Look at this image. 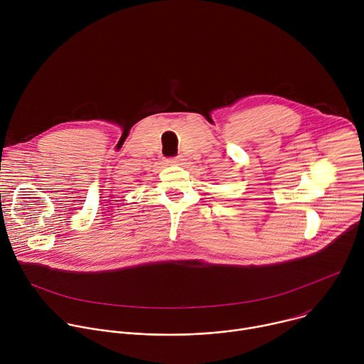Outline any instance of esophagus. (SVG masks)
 I'll return each mask as SVG.
<instances>
[{
  "instance_id": "obj_1",
  "label": "esophagus",
  "mask_w": 364,
  "mask_h": 364,
  "mask_svg": "<svg viewBox=\"0 0 364 364\" xmlns=\"http://www.w3.org/2000/svg\"><path fill=\"white\" fill-rule=\"evenodd\" d=\"M181 161V157H173V159H167L166 163L167 164H178Z\"/></svg>"
}]
</instances>
